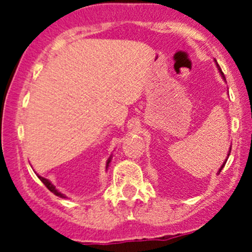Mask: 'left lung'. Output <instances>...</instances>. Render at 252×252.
<instances>
[{"label": "left lung", "mask_w": 252, "mask_h": 252, "mask_svg": "<svg viewBox=\"0 0 252 252\" xmlns=\"http://www.w3.org/2000/svg\"><path fill=\"white\" fill-rule=\"evenodd\" d=\"M220 73H222V70H220ZM222 75H223V78H224V74H223V73H222ZM225 162H227V161H225ZM225 162H224V163H223V166H222V167H220V171H222V169H223V167H224Z\"/></svg>", "instance_id": "8db88e82"}]
</instances>
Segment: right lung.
<instances>
[{"label": "right lung", "mask_w": 252, "mask_h": 252, "mask_svg": "<svg viewBox=\"0 0 252 252\" xmlns=\"http://www.w3.org/2000/svg\"><path fill=\"white\" fill-rule=\"evenodd\" d=\"M110 161H111V158H110V159H108V162H107V166H108V163H110ZM39 179H40V180H41V182H42V183H44V184H45V187H46V188H47V189H48V190H50V191H51V192H53V194H56V195H57V196H61V197H64V196H63V195H62V194H61V192H58V191H57V190H56V188H55V187H53V185H52V184H51V183H50V182H48V180H47V179H45V178H42V177H39Z\"/></svg>", "instance_id": "right-lung-1"}]
</instances>
